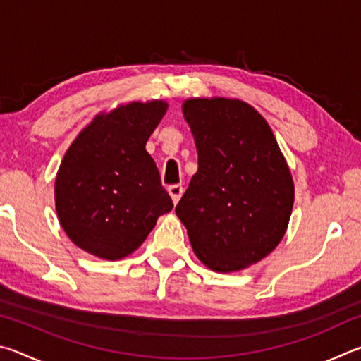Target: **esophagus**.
Wrapping results in <instances>:
<instances>
[{"mask_svg":"<svg viewBox=\"0 0 361 361\" xmlns=\"http://www.w3.org/2000/svg\"><path fill=\"white\" fill-rule=\"evenodd\" d=\"M183 191H185V189H183L181 185L169 186V194H170V197H172L173 204H178V200L181 199V195H183Z\"/></svg>","mask_w":361,"mask_h":361,"instance_id":"34e87169","label":"esophagus"}]
</instances>
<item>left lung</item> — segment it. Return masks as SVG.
Instances as JSON below:
<instances>
[{
	"label": "left lung",
	"mask_w": 361,
	"mask_h": 361,
	"mask_svg": "<svg viewBox=\"0 0 361 361\" xmlns=\"http://www.w3.org/2000/svg\"><path fill=\"white\" fill-rule=\"evenodd\" d=\"M183 114L199 170L175 212L205 266L240 271L282 240L295 199L288 166L271 127L247 103L188 100Z\"/></svg>",
	"instance_id": "left-lung-1"
}]
</instances>
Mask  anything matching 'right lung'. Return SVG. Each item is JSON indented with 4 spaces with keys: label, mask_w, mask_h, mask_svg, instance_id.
<instances>
[{
    "label": "right lung",
    "mask_w": 361,
    "mask_h": 361,
    "mask_svg": "<svg viewBox=\"0 0 361 361\" xmlns=\"http://www.w3.org/2000/svg\"><path fill=\"white\" fill-rule=\"evenodd\" d=\"M166 109L167 103L156 100L97 116L66 151L56 178L57 215L84 252L124 258L173 209L145 149Z\"/></svg>",
    "instance_id": "add662e5"
}]
</instances>
